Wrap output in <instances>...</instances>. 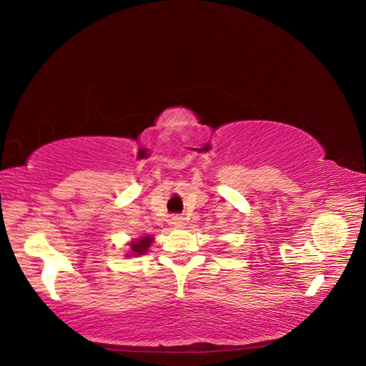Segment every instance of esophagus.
Segmentation results:
<instances>
[{
  "label": "esophagus",
  "mask_w": 366,
  "mask_h": 366,
  "mask_svg": "<svg viewBox=\"0 0 366 366\" xmlns=\"http://www.w3.org/2000/svg\"><path fill=\"white\" fill-rule=\"evenodd\" d=\"M169 224L172 227H184L185 226V219L182 218V216H172V218L169 219Z\"/></svg>",
  "instance_id": "esophagus-1"
}]
</instances>
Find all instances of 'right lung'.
<instances>
[{"label": "right lung", "instance_id": "add662e5", "mask_svg": "<svg viewBox=\"0 0 366 366\" xmlns=\"http://www.w3.org/2000/svg\"><path fill=\"white\" fill-rule=\"evenodd\" d=\"M154 237L153 235H144V237H139V239H132L131 242L127 244L129 250L126 253V257H140V255H145L150 249V245L153 244Z\"/></svg>", "mask_w": 366, "mask_h": 366}]
</instances>
